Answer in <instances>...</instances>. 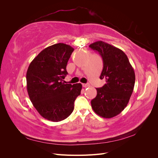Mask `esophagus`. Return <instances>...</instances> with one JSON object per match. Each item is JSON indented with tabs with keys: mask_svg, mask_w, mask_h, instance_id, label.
Masks as SVG:
<instances>
[{
	"mask_svg": "<svg viewBox=\"0 0 158 158\" xmlns=\"http://www.w3.org/2000/svg\"><path fill=\"white\" fill-rule=\"evenodd\" d=\"M82 86L84 88H87L88 86H89V84L87 83V84H82Z\"/></svg>",
	"mask_w": 158,
	"mask_h": 158,
	"instance_id": "obj_1",
	"label": "esophagus"
}]
</instances>
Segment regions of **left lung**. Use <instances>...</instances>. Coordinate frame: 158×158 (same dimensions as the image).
Masks as SVG:
<instances>
[{
  "mask_svg": "<svg viewBox=\"0 0 158 158\" xmlns=\"http://www.w3.org/2000/svg\"><path fill=\"white\" fill-rule=\"evenodd\" d=\"M89 47L102 56L103 68L99 78L106 82L103 87L96 88L97 95L91 105L100 117L112 118L127 106L135 86V71L122 50L102 41Z\"/></svg>",
  "mask_w": 158,
  "mask_h": 158,
  "instance_id": "1",
  "label": "left lung"
}]
</instances>
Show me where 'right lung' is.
Listing matches in <instances>:
<instances>
[{
	"mask_svg": "<svg viewBox=\"0 0 158 158\" xmlns=\"http://www.w3.org/2000/svg\"><path fill=\"white\" fill-rule=\"evenodd\" d=\"M74 49L56 44L41 51L26 73L27 90L33 106L49 121L59 122L73 113L74 101L80 95L82 84H64L66 65Z\"/></svg>",
	"mask_w": 158,
	"mask_h": 158,
	"instance_id": "right-lung-1",
	"label": "right lung"
}]
</instances>
